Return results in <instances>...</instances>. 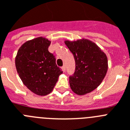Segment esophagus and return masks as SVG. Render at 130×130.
Instances as JSON below:
<instances>
[{
	"label": "esophagus",
	"instance_id": "esophagus-1",
	"mask_svg": "<svg viewBox=\"0 0 130 130\" xmlns=\"http://www.w3.org/2000/svg\"><path fill=\"white\" fill-rule=\"evenodd\" d=\"M61 69H62V71H63V73H65V71H66V67H65V65H63V66L62 67Z\"/></svg>",
	"mask_w": 130,
	"mask_h": 130
}]
</instances>
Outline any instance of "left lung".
Here are the masks:
<instances>
[{
    "label": "left lung",
    "instance_id": "1",
    "mask_svg": "<svg viewBox=\"0 0 130 130\" xmlns=\"http://www.w3.org/2000/svg\"><path fill=\"white\" fill-rule=\"evenodd\" d=\"M65 44L73 54L75 72L69 77L70 87L79 95L90 93L104 79L108 70V59L104 52L93 42L82 38L67 40Z\"/></svg>",
    "mask_w": 130,
    "mask_h": 130
}]
</instances>
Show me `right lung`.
Segmentation results:
<instances>
[{
	"mask_svg": "<svg viewBox=\"0 0 130 130\" xmlns=\"http://www.w3.org/2000/svg\"><path fill=\"white\" fill-rule=\"evenodd\" d=\"M51 41L40 37L25 42L18 50L15 67L23 84L38 95L52 92L59 76L63 73L56 63L55 56L49 52Z\"/></svg>",
	"mask_w": 130,
	"mask_h": 130,
	"instance_id": "1",
	"label": "right lung"
}]
</instances>
